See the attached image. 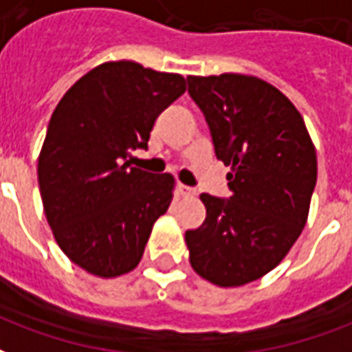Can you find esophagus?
<instances>
[{
    "instance_id": "obj_1",
    "label": "esophagus",
    "mask_w": 352,
    "mask_h": 352,
    "mask_svg": "<svg viewBox=\"0 0 352 352\" xmlns=\"http://www.w3.org/2000/svg\"><path fill=\"white\" fill-rule=\"evenodd\" d=\"M177 192H179L183 198H192V196L196 194V190L190 188V186H186V184H179V186H177Z\"/></svg>"
}]
</instances>
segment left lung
Wrapping results in <instances>:
<instances>
[{"label":"left lung","instance_id":"obj_1","mask_svg":"<svg viewBox=\"0 0 352 352\" xmlns=\"http://www.w3.org/2000/svg\"><path fill=\"white\" fill-rule=\"evenodd\" d=\"M211 128L217 158L230 166V199L201 194L206 221L184 234L201 279L236 288L283 262L309 217L317 151L303 116L279 88L241 73L188 77Z\"/></svg>","mask_w":352,"mask_h":352}]
</instances>
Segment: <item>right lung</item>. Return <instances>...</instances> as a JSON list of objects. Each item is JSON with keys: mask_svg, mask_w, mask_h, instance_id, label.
<instances>
[{"mask_svg": "<svg viewBox=\"0 0 352 352\" xmlns=\"http://www.w3.org/2000/svg\"><path fill=\"white\" fill-rule=\"evenodd\" d=\"M179 73L131 60L105 62L82 75L50 116L37 179L58 247L101 279L135 270L154 222L168 211L175 179L130 168L146 148L162 111L183 96Z\"/></svg>", "mask_w": 352, "mask_h": 352, "instance_id": "add662e5", "label": "right lung"}]
</instances>
